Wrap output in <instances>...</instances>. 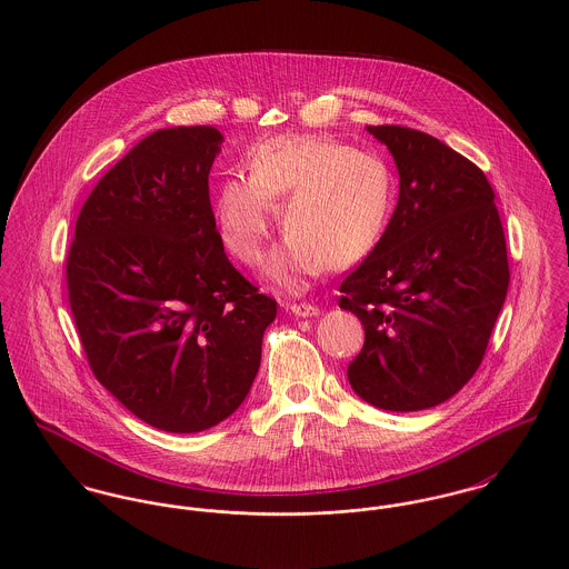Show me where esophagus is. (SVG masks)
Returning <instances> with one entry per match:
<instances>
[{
    "label": "esophagus",
    "instance_id": "1",
    "mask_svg": "<svg viewBox=\"0 0 569 569\" xmlns=\"http://www.w3.org/2000/svg\"><path fill=\"white\" fill-rule=\"evenodd\" d=\"M293 316H298V318H311V316H318L320 313V309L316 307V305H309V302H293V305H289L287 307Z\"/></svg>",
    "mask_w": 569,
    "mask_h": 569
}]
</instances>
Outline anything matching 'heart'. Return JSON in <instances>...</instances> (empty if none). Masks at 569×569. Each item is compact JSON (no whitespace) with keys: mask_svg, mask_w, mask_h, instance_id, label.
Returning a JSON list of instances; mask_svg holds the SVG:
<instances>
[{"mask_svg":"<svg viewBox=\"0 0 569 569\" xmlns=\"http://www.w3.org/2000/svg\"><path fill=\"white\" fill-rule=\"evenodd\" d=\"M273 208L287 239L267 273L300 289L326 267L346 269L377 247L395 208V174L379 153L332 138H276L251 151L247 174L228 177L217 192L219 239L234 260H260Z\"/></svg>","mask_w":569,"mask_h":569,"instance_id":"b5f03b06","label":"heart"}]
</instances>
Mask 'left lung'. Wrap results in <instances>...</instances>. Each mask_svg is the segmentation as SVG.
I'll return each mask as SVG.
<instances>
[{
  "instance_id": "obj_1",
  "label": "left lung",
  "mask_w": 569,
  "mask_h": 569,
  "mask_svg": "<svg viewBox=\"0 0 569 569\" xmlns=\"http://www.w3.org/2000/svg\"><path fill=\"white\" fill-rule=\"evenodd\" d=\"M399 168V203L377 247L339 284L363 326L348 363L370 406L416 411L451 399L480 368L510 269L487 174L429 133L368 127Z\"/></svg>"
}]
</instances>
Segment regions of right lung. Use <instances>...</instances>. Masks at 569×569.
Returning <instances> with one entry per match:
<instances>
[{
  "label": "right lung",
  "instance_id": "1",
  "mask_svg": "<svg viewBox=\"0 0 569 569\" xmlns=\"http://www.w3.org/2000/svg\"><path fill=\"white\" fill-rule=\"evenodd\" d=\"M221 142L214 127L138 142L84 199L66 260L93 377L172 433L214 427L243 403L278 307L219 239L208 174Z\"/></svg>",
  "mask_w": 569,
  "mask_h": 569
}]
</instances>
